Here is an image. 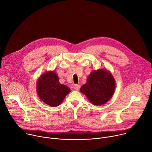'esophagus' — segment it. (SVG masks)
<instances>
[{
	"mask_svg": "<svg viewBox=\"0 0 152 152\" xmlns=\"http://www.w3.org/2000/svg\"><path fill=\"white\" fill-rule=\"evenodd\" d=\"M79 88H80V85H75V86H74V89L75 90H79Z\"/></svg>",
	"mask_w": 152,
	"mask_h": 152,
	"instance_id": "esophagus-1",
	"label": "esophagus"
}]
</instances>
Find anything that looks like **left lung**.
I'll list each match as a JSON object with an SVG mask.
<instances>
[{"instance_id":"obj_1","label":"left lung","mask_w":152,"mask_h":152,"mask_svg":"<svg viewBox=\"0 0 152 152\" xmlns=\"http://www.w3.org/2000/svg\"><path fill=\"white\" fill-rule=\"evenodd\" d=\"M115 90V80L111 72L106 69L93 70L86 82L80 89L94 105L105 104L113 97Z\"/></svg>"}]
</instances>
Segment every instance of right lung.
<instances>
[{
  "mask_svg": "<svg viewBox=\"0 0 152 152\" xmlns=\"http://www.w3.org/2000/svg\"><path fill=\"white\" fill-rule=\"evenodd\" d=\"M37 93L39 99L51 107H56L62 103L64 98L71 92L67 86L61 84L54 71L42 73L37 82Z\"/></svg>",
  "mask_w": 152,
  "mask_h": 152,
  "instance_id": "1",
  "label": "right lung"
}]
</instances>
